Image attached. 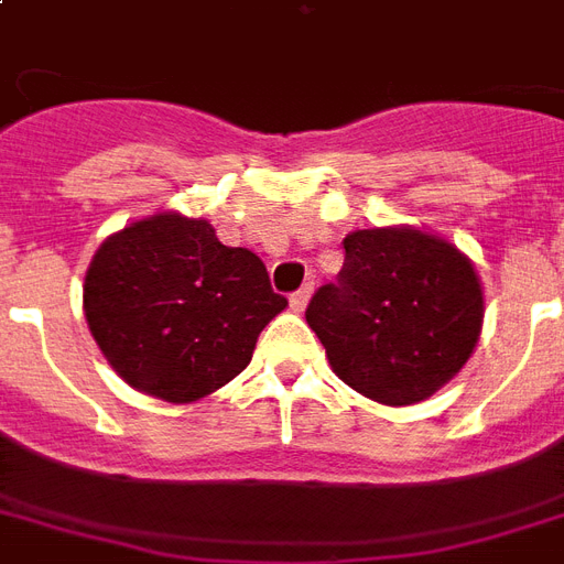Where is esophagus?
I'll list each match as a JSON object with an SVG mask.
<instances>
[{
    "instance_id": "esophagus-1",
    "label": "esophagus",
    "mask_w": 564,
    "mask_h": 564,
    "mask_svg": "<svg viewBox=\"0 0 564 564\" xmlns=\"http://www.w3.org/2000/svg\"><path fill=\"white\" fill-rule=\"evenodd\" d=\"M310 295H313V283H304L299 292H292V295H290V307L295 310V313H301V310L307 307Z\"/></svg>"
}]
</instances>
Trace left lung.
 Instances as JSON below:
<instances>
[{
	"instance_id": "left-lung-1",
	"label": "left lung",
	"mask_w": 564,
	"mask_h": 564,
	"mask_svg": "<svg viewBox=\"0 0 564 564\" xmlns=\"http://www.w3.org/2000/svg\"><path fill=\"white\" fill-rule=\"evenodd\" d=\"M339 281L318 286L307 325L339 380L386 406H406L459 375L482 327L474 263L427 230H354Z\"/></svg>"
}]
</instances>
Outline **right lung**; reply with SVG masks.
<instances>
[{"label": "right lung", "instance_id": "obj_1", "mask_svg": "<svg viewBox=\"0 0 564 564\" xmlns=\"http://www.w3.org/2000/svg\"><path fill=\"white\" fill-rule=\"evenodd\" d=\"M283 307L254 251L172 210L110 234L84 274V316L110 369L170 403L234 380Z\"/></svg>", "mask_w": 564, "mask_h": 564}]
</instances>
